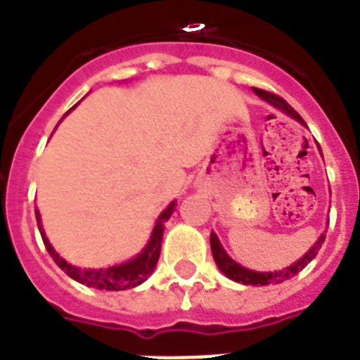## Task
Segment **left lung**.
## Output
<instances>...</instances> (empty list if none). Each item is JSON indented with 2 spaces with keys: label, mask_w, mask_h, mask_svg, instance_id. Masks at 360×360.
Wrapping results in <instances>:
<instances>
[{
  "label": "left lung",
  "mask_w": 360,
  "mask_h": 360,
  "mask_svg": "<svg viewBox=\"0 0 360 360\" xmlns=\"http://www.w3.org/2000/svg\"><path fill=\"white\" fill-rule=\"evenodd\" d=\"M253 92H255L259 98L266 99L268 103H271L274 107H277V109H281L283 112H286L288 116H292V118L297 120V122H302V124L305 125V122H303L302 116H300L296 110L292 109L290 105L286 103L283 98H279L277 94H271V92H268V90H262V89H253ZM323 240H326V235L320 236L316 244H314L311 250L307 251L305 255H303L300 261L294 262V264L288 266V268H283V270H279V271L248 270V268L240 266L238 262H235L229 255H227L226 250L221 248L220 240H218V236H216L214 233H210V250H212V257H214L216 266H218L221 274H226L229 279H233V281H236V283H242V285L264 286V285H276V283H283V281H286V279H290V277L296 276V274H300V271H302L303 268H305V266L318 255V251H320V248H322Z\"/></svg>",
  "instance_id": "obj_1"
}]
</instances>
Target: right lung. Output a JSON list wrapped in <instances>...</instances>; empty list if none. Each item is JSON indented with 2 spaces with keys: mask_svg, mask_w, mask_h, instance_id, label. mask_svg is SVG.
Masks as SVG:
<instances>
[{
  "mask_svg": "<svg viewBox=\"0 0 360 360\" xmlns=\"http://www.w3.org/2000/svg\"><path fill=\"white\" fill-rule=\"evenodd\" d=\"M174 205L175 203H172V205L159 216V220L155 224V229L153 233H151V238L150 242H148V246L142 250V253H140L136 259L125 262V264L107 268V270H81L77 266L68 264L63 257H58L57 253H55V250L48 242L46 235H44L38 210H34V214H37V224L38 229H40V235H42L44 246H46L49 255L53 257V261L57 262L58 268H60L66 276H70L72 279H75V281L83 283V285L92 286V288H99V290H127V288H133V286L144 283L146 279H148V276H151V271L155 270V266H157V261H159L160 255V242H162V233H165V221L168 220L172 212H174Z\"/></svg>",
  "mask_w": 360,
  "mask_h": 360,
  "instance_id": "obj_1",
  "label": "right lung"
}]
</instances>
